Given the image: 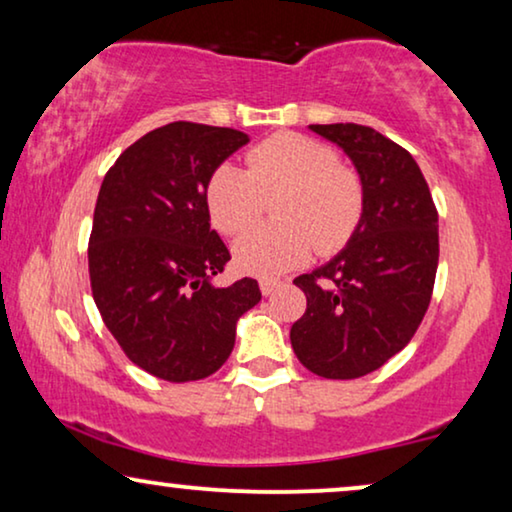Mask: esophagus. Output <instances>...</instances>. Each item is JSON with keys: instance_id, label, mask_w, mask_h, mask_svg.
<instances>
[{"instance_id": "obj_1", "label": "esophagus", "mask_w": 512, "mask_h": 512, "mask_svg": "<svg viewBox=\"0 0 512 512\" xmlns=\"http://www.w3.org/2000/svg\"><path fill=\"white\" fill-rule=\"evenodd\" d=\"M284 282L282 279H272V277H265V279H261V293L263 296H272V293H275L279 286H282Z\"/></svg>"}]
</instances>
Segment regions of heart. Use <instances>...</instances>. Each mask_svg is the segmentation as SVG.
Returning a JSON list of instances; mask_svg holds the SVG:
<instances>
[{
  "label": "heart",
  "instance_id": "1",
  "mask_svg": "<svg viewBox=\"0 0 512 512\" xmlns=\"http://www.w3.org/2000/svg\"><path fill=\"white\" fill-rule=\"evenodd\" d=\"M272 202L275 226L254 228L233 244L235 265L249 275L272 277L298 268L312 251L333 256L345 249L363 219V181L340 163L338 151L298 132H277L247 153V170L221 163L209 174V219L223 235L256 223L263 198Z\"/></svg>",
  "mask_w": 512,
  "mask_h": 512
}]
</instances>
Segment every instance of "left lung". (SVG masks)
<instances>
[{"instance_id": "left-lung-1", "label": "left lung", "mask_w": 512, "mask_h": 512, "mask_svg": "<svg viewBox=\"0 0 512 512\" xmlns=\"http://www.w3.org/2000/svg\"><path fill=\"white\" fill-rule=\"evenodd\" d=\"M352 158L363 181V219L345 249L293 279L307 310L291 326L298 361L326 380H354L412 340L438 270V212L403 146L368 125H310Z\"/></svg>"}]
</instances>
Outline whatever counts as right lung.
Segmentation results:
<instances>
[{"instance_id": "right-lung-1", "label": "right lung", "mask_w": 512, "mask_h": 512, "mask_svg": "<svg viewBox=\"0 0 512 512\" xmlns=\"http://www.w3.org/2000/svg\"><path fill=\"white\" fill-rule=\"evenodd\" d=\"M249 142L233 128L174 121L128 146L102 181L88 270L102 321L125 356L167 382L216 373L258 282L216 289L230 251L209 228V174Z\"/></svg>"}]
</instances>
